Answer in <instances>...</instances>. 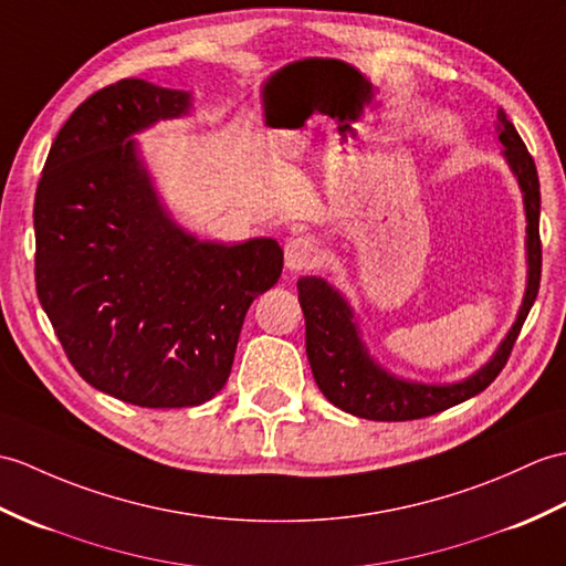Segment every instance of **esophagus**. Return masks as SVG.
Returning <instances> with one entry per match:
<instances>
[{"label": "esophagus", "instance_id": "obj_1", "mask_svg": "<svg viewBox=\"0 0 566 566\" xmlns=\"http://www.w3.org/2000/svg\"><path fill=\"white\" fill-rule=\"evenodd\" d=\"M321 245L313 235H294L284 245V265L289 272H301L318 262Z\"/></svg>", "mask_w": 566, "mask_h": 566}]
</instances>
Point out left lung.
I'll list each match as a JSON object with an SVG mask.
<instances>
[{
  "instance_id": "8db88e82",
  "label": "left lung",
  "mask_w": 566,
  "mask_h": 566,
  "mask_svg": "<svg viewBox=\"0 0 566 566\" xmlns=\"http://www.w3.org/2000/svg\"><path fill=\"white\" fill-rule=\"evenodd\" d=\"M496 135L502 156L514 174L525 212V292L514 325L509 327L490 361L478 371L451 384H422L390 374L380 366L361 337V327L347 296L323 277H301L298 304L306 318V354L311 371L323 396L339 410L376 422H405L449 410V407L475 398L504 369V364L521 333L541 286V182L533 156L525 149L516 127L506 113H496Z\"/></svg>"
}]
</instances>
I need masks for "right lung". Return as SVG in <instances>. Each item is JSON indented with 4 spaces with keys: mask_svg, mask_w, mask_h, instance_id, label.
<instances>
[{
    "mask_svg": "<svg viewBox=\"0 0 566 566\" xmlns=\"http://www.w3.org/2000/svg\"><path fill=\"white\" fill-rule=\"evenodd\" d=\"M192 94L123 78L52 142L35 190V289L86 384L139 407L202 405L227 384L243 318L277 284L274 239L202 241L168 212L135 135Z\"/></svg>",
    "mask_w": 566,
    "mask_h": 566,
    "instance_id": "right-lung-1",
    "label": "right lung"
}]
</instances>
